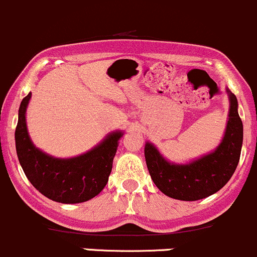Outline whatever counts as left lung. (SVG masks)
<instances>
[{
  "mask_svg": "<svg viewBox=\"0 0 257 257\" xmlns=\"http://www.w3.org/2000/svg\"><path fill=\"white\" fill-rule=\"evenodd\" d=\"M229 92L230 111L225 135L214 152L189 163H169L152 144L145 146L150 176L158 189L179 200H199L220 190L227 183L240 160L242 146V121L237 112V100Z\"/></svg>",
  "mask_w": 257,
  "mask_h": 257,
  "instance_id": "1",
  "label": "left lung"
}]
</instances>
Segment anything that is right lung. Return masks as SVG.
Wrapping results in <instances>:
<instances>
[{
    "instance_id": "right-lung-1",
    "label": "right lung",
    "mask_w": 257,
    "mask_h": 257,
    "mask_svg": "<svg viewBox=\"0 0 257 257\" xmlns=\"http://www.w3.org/2000/svg\"><path fill=\"white\" fill-rule=\"evenodd\" d=\"M31 92L22 100L16 127V150L23 172L36 189L54 202L83 203L99 194L109 181L122 132H112L99 146L75 158L50 157L32 144L26 125Z\"/></svg>"
}]
</instances>
